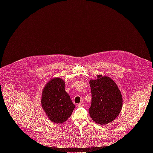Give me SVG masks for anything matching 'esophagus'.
<instances>
[{
	"label": "esophagus",
	"mask_w": 153,
	"mask_h": 153,
	"mask_svg": "<svg viewBox=\"0 0 153 153\" xmlns=\"http://www.w3.org/2000/svg\"><path fill=\"white\" fill-rule=\"evenodd\" d=\"M83 105H84V103H83V102H81V103H79V104H77V106L78 107H82V106H83Z\"/></svg>",
	"instance_id": "obj_1"
}]
</instances>
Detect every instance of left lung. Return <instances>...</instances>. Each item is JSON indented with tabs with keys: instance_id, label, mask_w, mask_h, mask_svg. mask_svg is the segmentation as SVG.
Segmentation results:
<instances>
[{
	"instance_id": "8db88e82",
	"label": "left lung",
	"mask_w": 153,
	"mask_h": 153,
	"mask_svg": "<svg viewBox=\"0 0 153 153\" xmlns=\"http://www.w3.org/2000/svg\"><path fill=\"white\" fill-rule=\"evenodd\" d=\"M97 76V79L90 80L92 99L89 113L94 122L103 125L119 116L123 99L117 85L111 78L102 74Z\"/></svg>"
}]
</instances>
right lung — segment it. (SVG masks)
I'll use <instances>...</instances> for the list:
<instances>
[{
  "label": "right lung",
  "mask_w": 153,
  "mask_h": 153,
  "mask_svg": "<svg viewBox=\"0 0 153 153\" xmlns=\"http://www.w3.org/2000/svg\"><path fill=\"white\" fill-rule=\"evenodd\" d=\"M40 102L48 119L59 124L68 119L76 106L65 90V81L60 77H53L45 85Z\"/></svg>",
  "instance_id": "obj_1"
}]
</instances>
